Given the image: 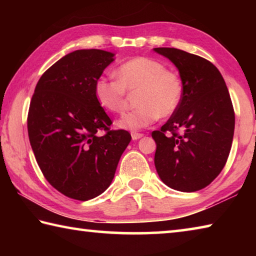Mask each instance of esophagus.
<instances>
[{
  "label": "esophagus",
  "mask_w": 256,
  "mask_h": 256,
  "mask_svg": "<svg viewBox=\"0 0 256 256\" xmlns=\"http://www.w3.org/2000/svg\"><path fill=\"white\" fill-rule=\"evenodd\" d=\"M132 138L133 140H138V138H141L142 136H144V134L142 133H136V132H132Z\"/></svg>",
  "instance_id": "34e87169"
}]
</instances>
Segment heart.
Here are the masks:
<instances>
[{
    "mask_svg": "<svg viewBox=\"0 0 256 256\" xmlns=\"http://www.w3.org/2000/svg\"><path fill=\"white\" fill-rule=\"evenodd\" d=\"M115 78L100 76L94 82V97L104 110L122 112L128 92H136L138 108L124 114L116 125L138 131L159 118H170L178 110L184 97V84L178 73L167 70L158 60L138 56L120 64Z\"/></svg>",
    "mask_w": 256,
    "mask_h": 256,
    "instance_id": "obj_1",
    "label": "heart"
}]
</instances>
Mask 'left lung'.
Listing matches in <instances>:
<instances>
[{
	"label": "left lung",
	"instance_id": "8db88e82",
	"mask_svg": "<svg viewBox=\"0 0 256 256\" xmlns=\"http://www.w3.org/2000/svg\"><path fill=\"white\" fill-rule=\"evenodd\" d=\"M154 50L174 63L184 84L180 108L152 132L156 170L170 188L196 192L226 164L235 128L232 99L222 73L208 60L170 47Z\"/></svg>",
	"mask_w": 256,
	"mask_h": 256
}]
</instances>
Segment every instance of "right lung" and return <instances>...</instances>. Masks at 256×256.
Masks as SVG:
<instances>
[{"mask_svg": "<svg viewBox=\"0 0 256 256\" xmlns=\"http://www.w3.org/2000/svg\"><path fill=\"white\" fill-rule=\"evenodd\" d=\"M114 56L102 50L63 56L40 76L30 102L28 136L38 166L54 188L74 200L105 192L131 141L128 131H110L94 97V82Z\"/></svg>", "mask_w": 256, "mask_h": 256, "instance_id": "1", "label": "right lung"}]
</instances>
